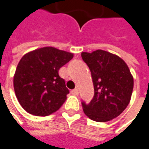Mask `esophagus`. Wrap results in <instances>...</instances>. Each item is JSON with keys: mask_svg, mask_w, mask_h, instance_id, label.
<instances>
[{"mask_svg": "<svg viewBox=\"0 0 149 149\" xmlns=\"http://www.w3.org/2000/svg\"><path fill=\"white\" fill-rule=\"evenodd\" d=\"M71 93L72 94V95H78V90L77 88H75V89L71 91Z\"/></svg>", "mask_w": 149, "mask_h": 149, "instance_id": "esophagus-1", "label": "esophagus"}]
</instances>
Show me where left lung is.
<instances>
[{"label": "left lung", "mask_w": 149, "mask_h": 149, "mask_svg": "<svg viewBox=\"0 0 149 149\" xmlns=\"http://www.w3.org/2000/svg\"><path fill=\"white\" fill-rule=\"evenodd\" d=\"M91 71L94 96L83 112L90 119L107 122L119 116L127 107L133 89V77L122 58L103 50L81 52Z\"/></svg>", "instance_id": "left-lung-1"}]
</instances>
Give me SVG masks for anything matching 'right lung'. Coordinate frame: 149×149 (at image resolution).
I'll use <instances>...</instances> for the list:
<instances>
[{
	"mask_svg": "<svg viewBox=\"0 0 149 149\" xmlns=\"http://www.w3.org/2000/svg\"><path fill=\"white\" fill-rule=\"evenodd\" d=\"M73 54L52 47L25 54L14 75L17 100L30 114L48 116L56 112L69 93L59 69L72 59Z\"/></svg>",
	"mask_w": 149,
	"mask_h": 149,
	"instance_id": "obj_1",
	"label": "right lung"
}]
</instances>
